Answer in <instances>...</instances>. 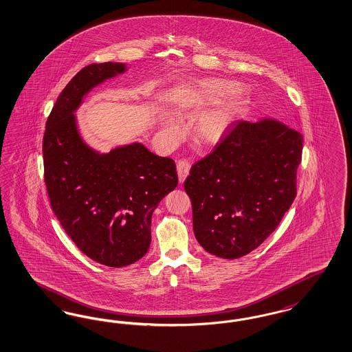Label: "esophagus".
<instances>
[{"mask_svg": "<svg viewBox=\"0 0 352 352\" xmlns=\"http://www.w3.org/2000/svg\"><path fill=\"white\" fill-rule=\"evenodd\" d=\"M190 168H191V165H190V162H187V161H179V162L177 164V173H178L179 183L184 182V179L187 178V175H188V173H190Z\"/></svg>", "mask_w": 352, "mask_h": 352, "instance_id": "34e87169", "label": "esophagus"}]
</instances>
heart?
<instances>
[{
  "label": "heart",
  "instance_id": "obj_1",
  "mask_svg": "<svg viewBox=\"0 0 352 352\" xmlns=\"http://www.w3.org/2000/svg\"><path fill=\"white\" fill-rule=\"evenodd\" d=\"M236 89L237 85L234 82L220 78H203L187 86L181 98L182 113L203 110L217 103L200 113L194 123L192 135L197 144L214 146L226 139L243 107V99L239 96H228ZM161 126L162 132L171 139L179 133L178 123L169 115L161 119Z\"/></svg>",
  "mask_w": 352,
  "mask_h": 352
}]
</instances>
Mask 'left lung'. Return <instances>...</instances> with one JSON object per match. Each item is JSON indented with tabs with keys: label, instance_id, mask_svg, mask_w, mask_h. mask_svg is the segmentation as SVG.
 <instances>
[{
	"label": "left lung",
	"instance_id": "1",
	"mask_svg": "<svg viewBox=\"0 0 352 352\" xmlns=\"http://www.w3.org/2000/svg\"><path fill=\"white\" fill-rule=\"evenodd\" d=\"M302 135L279 119L234 123L184 182L203 249L236 259L256 249L280 224L296 197Z\"/></svg>",
	"mask_w": 352,
	"mask_h": 352
}]
</instances>
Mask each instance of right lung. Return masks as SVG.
I'll return each instance as SVG.
<instances>
[{
    "label": "right lung",
    "mask_w": 352,
    "mask_h": 352,
    "mask_svg": "<svg viewBox=\"0 0 352 352\" xmlns=\"http://www.w3.org/2000/svg\"><path fill=\"white\" fill-rule=\"evenodd\" d=\"M126 71L124 63H103L78 72L60 93L43 139L52 210L78 249L107 267H124L146 254L152 214L178 184L171 158L139 141L100 152L80 131L76 111L85 97Z\"/></svg>",
    "instance_id": "obj_1"
}]
</instances>
